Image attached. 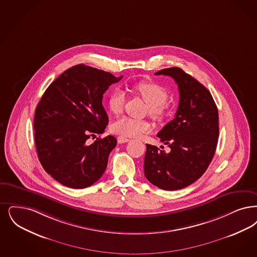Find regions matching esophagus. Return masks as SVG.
Masks as SVG:
<instances>
[{
  "label": "esophagus",
  "instance_id": "1",
  "mask_svg": "<svg viewBox=\"0 0 257 257\" xmlns=\"http://www.w3.org/2000/svg\"><path fill=\"white\" fill-rule=\"evenodd\" d=\"M130 140L129 139H127V138H125V137H122V136H119L118 138H117V143L118 144H125V143H128Z\"/></svg>",
  "mask_w": 257,
  "mask_h": 257
}]
</instances>
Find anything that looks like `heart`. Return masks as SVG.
<instances>
[{
    "mask_svg": "<svg viewBox=\"0 0 257 257\" xmlns=\"http://www.w3.org/2000/svg\"><path fill=\"white\" fill-rule=\"evenodd\" d=\"M134 90L141 95L147 104L148 113L157 120H164L168 113V92L164 86L153 80H144L137 83ZM125 96L122 91L115 89L109 96L108 105L112 113L118 114L123 110ZM151 125L144 119H134L131 117L122 116L114 120L111 125L113 133L124 137H138L142 133L148 132Z\"/></svg>",
    "mask_w": 257,
    "mask_h": 257,
    "instance_id": "obj_1",
    "label": "heart"
}]
</instances>
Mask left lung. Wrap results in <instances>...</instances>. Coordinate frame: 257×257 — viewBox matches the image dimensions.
Instances as JSON below:
<instances>
[{"instance_id": "1", "label": "left lung", "mask_w": 257, "mask_h": 257, "mask_svg": "<svg viewBox=\"0 0 257 257\" xmlns=\"http://www.w3.org/2000/svg\"><path fill=\"white\" fill-rule=\"evenodd\" d=\"M155 74L174 79L180 101L174 119L158 133L170 152L146 144L144 175L161 189L178 190L193 184L212 161L219 137L218 109L209 91L182 69L168 68Z\"/></svg>"}]
</instances>
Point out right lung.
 Instances as JSON below:
<instances>
[{
  "instance_id": "obj_1",
  "label": "right lung",
  "mask_w": 257,
  "mask_h": 257,
  "mask_svg": "<svg viewBox=\"0 0 257 257\" xmlns=\"http://www.w3.org/2000/svg\"><path fill=\"white\" fill-rule=\"evenodd\" d=\"M122 76L75 65L48 87L34 115V140L43 168L63 185L85 188L102 176L116 145L113 136L96 139L109 122L103 93Z\"/></svg>"
}]
</instances>
